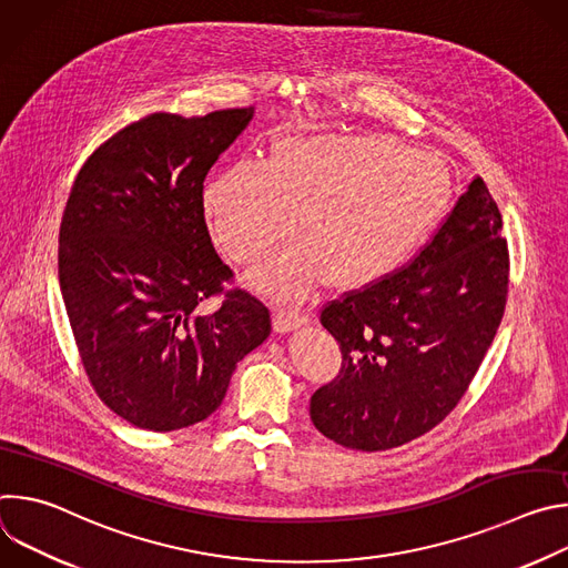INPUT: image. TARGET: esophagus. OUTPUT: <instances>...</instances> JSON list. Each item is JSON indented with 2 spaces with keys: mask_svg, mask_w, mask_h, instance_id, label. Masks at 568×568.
I'll use <instances>...</instances> for the list:
<instances>
[{
  "mask_svg": "<svg viewBox=\"0 0 568 568\" xmlns=\"http://www.w3.org/2000/svg\"><path fill=\"white\" fill-rule=\"evenodd\" d=\"M305 323V316L298 307H278L274 312V331L276 333H290L301 328Z\"/></svg>",
  "mask_w": 568,
  "mask_h": 568,
  "instance_id": "esophagus-1",
  "label": "esophagus"
}]
</instances>
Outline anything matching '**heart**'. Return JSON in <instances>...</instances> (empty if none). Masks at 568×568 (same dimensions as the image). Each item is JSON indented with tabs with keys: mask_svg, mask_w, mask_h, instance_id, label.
Listing matches in <instances>:
<instances>
[{
	"mask_svg": "<svg viewBox=\"0 0 568 568\" xmlns=\"http://www.w3.org/2000/svg\"><path fill=\"white\" fill-rule=\"evenodd\" d=\"M447 178L438 161L382 134H292L270 159H240L204 193V213L231 261L250 265L296 237L258 281L301 294L323 274L342 287L382 278L438 224Z\"/></svg>",
	"mask_w": 568,
	"mask_h": 568,
	"instance_id": "heart-1",
	"label": "heart"
}]
</instances>
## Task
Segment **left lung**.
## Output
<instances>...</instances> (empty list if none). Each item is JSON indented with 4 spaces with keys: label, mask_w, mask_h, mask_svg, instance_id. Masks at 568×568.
<instances>
[{
    "label": "left lung",
    "mask_w": 568,
    "mask_h": 568,
    "mask_svg": "<svg viewBox=\"0 0 568 568\" xmlns=\"http://www.w3.org/2000/svg\"><path fill=\"white\" fill-rule=\"evenodd\" d=\"M508 281L501 213L476 178L407 265L321 307L342 368L310 399L314 427L384 452L440 425L495 342Z\"/></svg>",
    "instance_id": "left-lung-1"
}]
</instances>
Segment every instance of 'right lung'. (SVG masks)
<instances>
[{
    "label": "right lung",
    "instance_id": "obj_1",
    "mask_svg": "<svg viewBox=\"0 0 568 568\" xmlns=\"http://www.w3.org/2000/svg\"><path fill=\"white\" fill-rule=\"evenodd\" d=\"M252 114L152 112L73 180L58 233L69 326L92 388L134 427L209 418L235 364L272 333L270 307L233 285L204 220V180Z\"/></svg>",
    "mask_w": 568,
    "mask_h": 568
}]
</instances>
